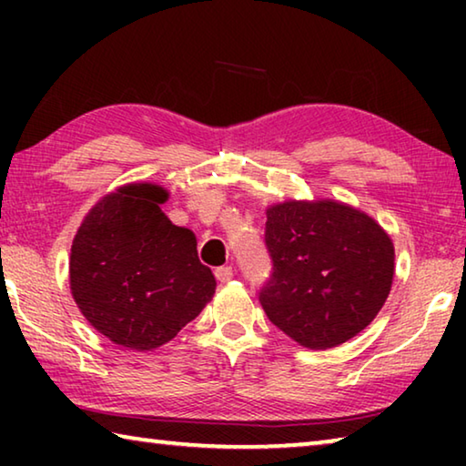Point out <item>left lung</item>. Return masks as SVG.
Segmentation results:
<instances>
[{"mask_svg":"<svg viewBox=\"0 0 466 466\" xmlns=\"http://www.w3.org/2000/svg\"><path fill=\"white\" fill-rule=\"evenodd\" d=\"M167 197L154 185L106 195L86 216L69 257L77 309L110 341L137 351L175 339L216 294L195 234L164 216Z\"/></svg>","mask_w":466,"mask_h":466,"instance_id":"left-lung-1","label":"left lung"}]
</instances>
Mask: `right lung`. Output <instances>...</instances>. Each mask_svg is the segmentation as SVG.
Returning <instances> with one entry per match:
<instances>
[{"instance_id":"add662e5","label":"right lung","mask_w":466,"mask_h":466,"mask_svg":"<svg viewBox=\"0 0 466 466\" xmlns=\"http://www.w3.org/2000/svg\"><path fill=\"white\" fill-rule=\"evenodd\" d=\"M267 317L310 350L364 330L389 298L394 248L372 218L339 203L288 201L267 211Z\"/></svg>"}]
</instances>
